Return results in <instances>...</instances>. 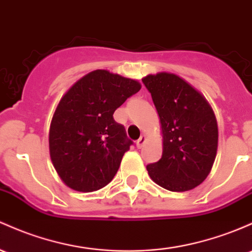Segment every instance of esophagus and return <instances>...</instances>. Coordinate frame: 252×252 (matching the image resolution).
Here are the masks:
<instances>
[{
    "label": "esophagus",
    "instance_id": "1",
    "mask_svg": "<svg viewBox=\"0 0 252 252\" xmlns=\"http://www.w3.org/2000/svg\"><path fill=\"white\" fill-rule=\"evenodd\" d=\"M145 143H146V136H145V135H141L140 139L136 141V147L137 148H142Z\"/></svg>",
    "mask_w": 252,
    "mask_h": 252
}]
</instances>
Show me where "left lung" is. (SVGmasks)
I'll return each mask as SVG.
<instances>
[{"label": "left lung", "instance_id": "obj_1", "mask_svg": "<svg viewBox=\"0 0 252 252\" xmlns=\"http://www.w3.org/2000/svg\"><path fill=\"white\" fill-rule=\"evenodd\" d=\"M160 118L162 156L147 165L148 175L164 189L188 191L211 172L218 149V123L207 99L176 74L143 77Z\"/></svg>", "mask_w": 252, "mask_h": 252}]
</instances>
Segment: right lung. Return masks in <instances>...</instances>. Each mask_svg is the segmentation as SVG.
<instances>
[{
    "label": "right lung",
    "mask_w": 252,
    "mask_h": 252,
    "mask_svg": "<svg viewBox=\"0 0 252 252\" xmlns=\"http://www.w3.org/2000/svg\"><path fill=\"white\" fill-rule=\"evenodd\" d=\"M140 90L136 80L98 69L62 96L50 124L49 148L67 187L91 192L112 181L132 145L113 112Z\"/></svg>",
    "instance_id": "obj_1"
}]
</instances>
